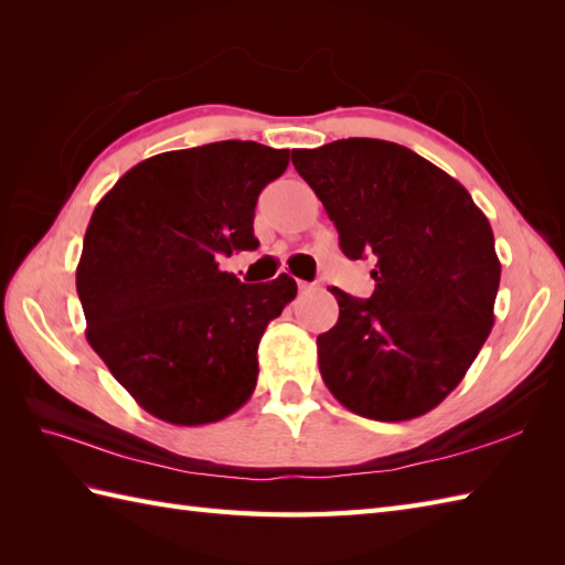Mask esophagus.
Returning <instances> with one entry per match:
<instances>
[{"label": "esophagus", "mask_w": 565, "mask_h": 565, "mask_svg": "<svg viewBox=\"0 0 565 565\" xmlns=\"http://www.w3.org/2000/svg\"><path fill=\"white\" fill-rule=\"evenodd\" d=\"M313 289H316L313 284H308V281H298V291H301V294H308V291H313Z\"/></svg>", "instance_id": "34e87169"}]
</instances>
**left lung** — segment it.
<instances>
[{
    "label": "left lung",
    "instance_id": "left-lung-1",
    "mask_svg": "<svg viewBox=\"0 0 565 565\" xmlns=\"http://www.w3.org/2000/svg\"><path fill=\"white\" fill-rule=\"evenodd\" d=\"M350 259L371 257V298L332 286L338 326L318 364L347 411L381 423L429 413L459 386L493 328L495 237L471 194L398 142L334 140L294 150Z\"/></svg>",
    "mask_w": 565,
    "mask_h": 565
}]
</instances>
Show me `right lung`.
I'll use <instances>...</instances> for the list:
<instances>
[{
    "label": "right lung",
    "instance_id": "add662e5",
    "mask_svg": "<svg viewBox=\"0 0 565 565\" xmlns=\"http://www.w3.org/2000/svg\"><path fill=\"white\" fill-rule=\"evenodd\" d=\"M286 167L289 150L252 140L162 152L128 170L92 213L77 264L87 340L164 423H218L257 386L259 340L296 281L243 284L218 257L259 247L257 196Z\"/></svg>",
    "mask_w": 565,
    "mask_h": 565
}]
</instances>
